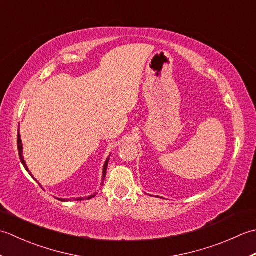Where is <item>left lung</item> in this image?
Masks as SVG:
<instances>
[{
	"label": "left lung",
	"instance_id": "1",
	"mask_svg": "<svg viewBox=\"0 0 256 256\" xmlns=\"http://www.w3.org/2000/svg\"><path fill=\"white\" fill-rule=\"evenodd\" d=\"M158 198H159V196H158Z\"/></svg>",
	"mask_w": 256,
	"mask_h": 256
}]
</instances>
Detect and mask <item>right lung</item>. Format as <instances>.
<instances>
[{
    "mask_svg": "<svg viewBox=\"0 0 256 256\" xmlns=\"http://www.w3.org/2000/svg\"><path fill=\"white\" fill-rule=\"evenodd\" d=\"M18 154H20V162H22V164L24 166L25 170L28 172V174H30V176H32V178H33L34 180H36V179L34 178V176L30 172V170H28V164H26L25 160H24V157H23V144H22V140H20V130H18ZM108 162H109V157L106 159V161H105V164H104V168H102V180L105 179L106 171H107V166H108ZM36 181H38V180H36ZM96 194H92V196H85V198H72V199H60V198H57V199L60 200V201H62V202H67V201H78V200H84V199L88 200V199H92V198H94V196H95Z\"/></svg>",
    "mask_w": 256,
    "mask_h": 256,
    "instance_id": "1",
    "label": "right lung"
}]
</instances>
